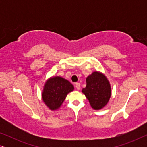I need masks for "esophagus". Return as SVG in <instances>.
Listing matches in <instances>:
<instances>
[{"label":"esophagus","instance_id":"1","mask_svg":"<svg viewBox=\"0 0 147 147\" xmlns=\"http://www.w3.org/2000/svg\"><path fill=\"white\" fill-rule=\"evenodd\" d=\"M75 86H76V88L78 90H79L80 89V83H76Z\"/></svg>","mask_w":147,"mask_h":147}]
</instances>
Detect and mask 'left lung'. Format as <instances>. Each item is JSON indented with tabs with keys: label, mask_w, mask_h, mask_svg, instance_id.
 <instances>
[{
	"label": "left lung",
	"mask_w": 147,
	"mask_h": 147,
	"mask_svg": "<svg viewBox=\"0 0 147 147\" xmlns=\"http://www.w3.org/2000/svg\"><path fill=\"white\" fill-rule=\"evenodd\" d=\"M86 84L82 92L94 109H101L106 105L111 96V88L107 78L101 73L93 72L86 78Z\"/></svg>",
	"instance_id": "obj_1"
}]
</instances>
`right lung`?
Masks as SVG:
<instances>
[{"mask_svg":"<svg viewBox=\"0 0 147 147\" xmlns=\"http://www.w3.org/2000/svg\"><path fill=\"white\" fill-rule=\"evenodd\" d=\"M74 86L61 77H53L46 82L42 94L43 102L51 110L59 108Z\"/></svg>","mask_w":147,"mask_h":147,"instance_id":"right-lung-1","label":"right lung"}]
</instances>
